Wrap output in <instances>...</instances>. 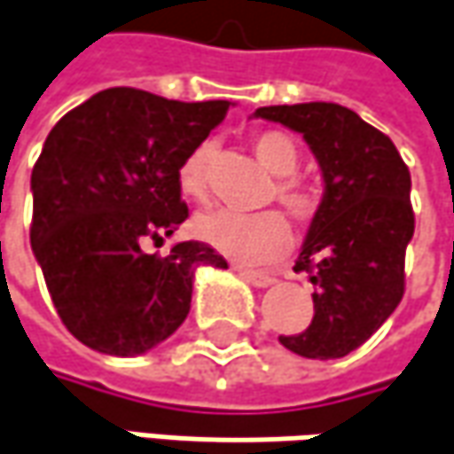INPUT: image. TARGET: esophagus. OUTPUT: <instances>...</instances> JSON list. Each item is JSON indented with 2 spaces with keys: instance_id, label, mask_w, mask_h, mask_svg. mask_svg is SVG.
<instances>
[{
  "instance_id": "34e87169",
  "label": "esophagus",
  "mask_w": 454,
  "mask_h": 454,
  "mask_svg": "<svg viewBox=\"0 0 454 454\" xmlns=\"http://www.w3.org/2000/svg\"><path fill=\"white\" fill-rule=\"evenodd\" d=\"M238 273L247 281V284L258 286V288H268V286L273 284L276 278L270 276V273H262V270H250V268H238Z\"/></svg>"
}]
</instances>
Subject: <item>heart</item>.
<instances>
[{
    "mask_svg": "<svg viewBox=\"0 0 454 454\" xmlns=\"http://www.w3.org/2000/svg\"><path fill=\"white\" fill-rule=\"evenodd\" d=\"M255 158L265 170L278 176L276 199L286 207V212L296 219H311L322 204V192L291 173L299 166V145L294 137L278 129H265L253 137ZM215 155L212 143H201L184 158L178 168V189L193 201H204L209 192V163ZM193 235L215 247L216 253L238 262H268L276 261L291 242V227L284 215L262 212V215H235L227 209L204 212L193 219Z\"/></svg>",
    "mask_w": 454,
    "mask_h": 454,
    "instance_id": "b5f03b06",
    "label": "heart"
}]
</instances>
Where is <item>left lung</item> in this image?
Instances as JSON below:
<instances>
[{"instance_id": "left-lung-1", "label": "left lung", "mask_w": 454, "mask_h": 454, "mask_svg": "<svg viewBox=\"0 0 454 454\" xmlns=\"http://www.w3.org/2000/svg\"><path fill=\"white\" fill-rule=\"evenodd\" d=\"M253 117L299 132L325 181L294 265L317 286L314 317L304 332L278 340L311 360L345 357L403 296V255L414 235L409 168L391 137L340 104L261 106Z\"/></svg>"}]
</instances>
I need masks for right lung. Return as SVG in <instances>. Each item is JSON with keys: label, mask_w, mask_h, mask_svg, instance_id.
I'll list each match as a JSON object with an SVG mask.
<instances>
[{"label": "right lung", "mask_w": 454, "mask_h": 454, "mask_svg": "<svg viewBox=\"0 0 454 454\" xmlns=\"http://www.w3.org/2000/svg\"><path fill=\"white\" fill-rule=\"evenodd\" d=\"M230 102H176L104 89L45 137L30 178L35 261L58 317L91 350L132 357L184 325L201 265L227 268L204 242L150 255L189 216L178 168Z\"/></svg>", "instance_id": "1"}]
</instances>
